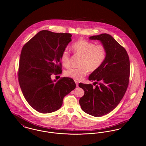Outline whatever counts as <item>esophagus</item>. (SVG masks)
<instances>
[{
    "mask_svg": "<svg viewBox=\"0 0 146 146\" xmlns=\"http://www.w3.org/2000/svg\"><path fill=\"white\" fill-rule=\"evenodd\" d=\"M75 83H76V84L77 87H78V82L76 81H75Z\"/></svg>",
    "mask_w": 146,
    "mask_h": 146,
    "instance_id": "34e87169",
    "label": "esophagus"
}]
</instances>
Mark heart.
Listing matches in <instances>:
<instances>
[{
  "mask_svg": "<svg viewBox=\"0 0 146 146\" xmlns=\"http://www.w3.org/2000/svg\"><path fill=\"white\" fill-rule=\"evenodd\" d=\"M71 49L75 54L82 57L78 68H71L64 72V75L76 81H81L88 72H93L98 69L105 61L107 50L102 44L96 45L84 39H80L71 46ZM60 60L65 67L70 65L69 51L64 49L60 55Z\"/></svg>",
  "mask_w": 146,
  "mask_h": 146,
  "instance_id": "heart-1",
  "label": "heart"
}]
</instances>
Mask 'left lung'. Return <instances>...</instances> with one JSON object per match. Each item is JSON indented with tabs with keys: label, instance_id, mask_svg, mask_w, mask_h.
Segmentation results:
<instances>
[{
	"label": "left lung",
	"instance_id": "obj_1",
	"mask_svg": "<svg viewBox=\"0 0 146 146\" xmlns=\"http://www.w3.org/2000/svg\"><path fill=\"white\" fill-rule=\"evenodd\" d=\"M89 39L100 40L106 49L107 56L100 68L88 77L97 85L78 84L84 91L79 103L85 113L98 117L111 112L122 100L129 82L130 60L125 49L111 35L102 33Z\"/></svg>",
	"mask_w": 146,
	"mask_h": 146
}]
</instances>
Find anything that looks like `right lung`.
Listing matches in <instances>:
<instances>
[{
  "label": "right lung",
  "mask_w": 146,
  "mask_h": 146,
  "mask_svg": "<svg viewBox=\"0 0 146 146\" xmlns=\"http://www.w3.org/2000/svg\"><path fill=\"white\" fill-rule=\"evenodd\" d=\"M70 33L39 32L22 49L18 71L19 82L28 103L41 113L62 107L64 97L76 87L74 81L63 77L56 82L52 74L62 72L60 55L71 41Z\"/></svg>",
  "instance_id": "1"
}]
</instances>
